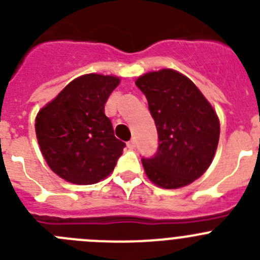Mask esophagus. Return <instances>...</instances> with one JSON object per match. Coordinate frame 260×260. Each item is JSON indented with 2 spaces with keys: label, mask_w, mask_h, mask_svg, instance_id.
<instances>
[{
  "label": "esophagus",
  "mask_w": 260,
  "mask_h": 260,
  "mask_svg": "<svg viewBox=\"0 0 260 260\" xmlns=\"http://www.w3.org/2000/svg\"><path fill=\"white\" fill-rule=\"evenodd\" d=\"M127 146H128V149L133 150V149H135V147H136V141H135V140H129V141L127 142Z\"/></svg>",
  "instance_id": "1"
}]
</instances>
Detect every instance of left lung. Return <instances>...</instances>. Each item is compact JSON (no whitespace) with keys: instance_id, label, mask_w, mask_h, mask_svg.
<instances>
[{"instance_id":"obj_1","label":"left lung","mask_w":260,"mask_h":260,"mask_svg":"<svg viewBox=\"0 0 260 260\" xmlns=\"http://www.w3.org/2000/svg\"><path fill=\"white\" fill-rule=\"evenodd\" d=\"M136 85L145 94L158 132V149L142 156L147 177L165 189L202 176L216 151L220 125L211 105L186 76L174 70L149 72Z\"/></svg>"}]
</instances>
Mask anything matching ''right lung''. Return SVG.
<instances>
[{
	"label": "right lung",
	"mask_w": 260,
	"mask_h": 260,
	"mask_svg": "<svg viewBox=\"0 0 260 260\" xmlns=\"http://www.w3.org/2000/svg\"><path fill=\"white\" fill-rule=\"evenodd\" d=\"M119 81L115 76L84 75L37 115L41 153L51 171L66 181L90 185L113 172L125 144L114 135L105 104Z\"/></svg>",
	"instance_id": "right-lung-1"
}]
</instances>
